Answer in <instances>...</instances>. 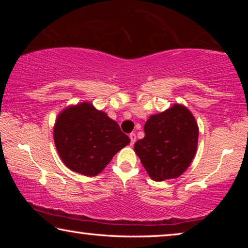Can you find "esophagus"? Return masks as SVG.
Here are the masks:
<instances>
[{"instance_id":"esophagus-1","label":"esophagus","mask_w":248,"mask_h":248,"mask_svg":"<svg viewBox=\"0 0 248 248\" xmlns=\"http://www.w3.org/2000/svg\"><path fill=\"white\" fill-rule=\"evenodd\" d=\"M129 138H130V144L131 145H133L134 144V142H136V140H137V137H136V133H130L129 134Z\"/></svg>"}]
</instances>
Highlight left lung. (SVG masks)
<instances>
[{
  "mask_svg": "<svg viewBox=\"0 0 248 248\" xmlns=\"http://www.w3.org/2000/svg\"><path fill=\"white\" fill-rule=\"evenodd\" d=\"M144 132L143 139L134 143V152L146 173L155 182L179 177L189 167L198 146L199 128L191 111L176 103L150 116Z\"/></svg>",
  "mask_w": 248,
  "mask_h": 248,
  "instance_id": "obj_1",
  "label": "left lung"
}]
</instances>
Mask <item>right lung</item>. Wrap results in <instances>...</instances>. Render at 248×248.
I'll return each instance as SVG.
<instances>
[{
	"label": "right lung",
	"mask_w": 248,
	"mask_h": 248,
	"mask_svg": "<svg viewBox=\"0 0 248 248\" xmlns=\"http://www.w3.org/2000/svg\"><path fill=\"white\" fill-rule=\"evenodd\" d=\"M53 140L64 165L89 177L98 175L130 143L119 124L89 102L61 110L53 125Z\"/></svg>",
	"instance_id": "obj_1"
}]
</instances>
